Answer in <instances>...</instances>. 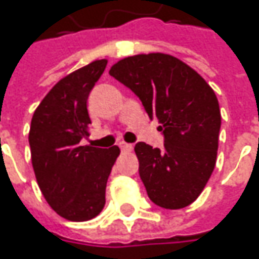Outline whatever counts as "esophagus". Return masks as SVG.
I'll return each mask as SVG.
<instances>
[{
    "label": "esophagus",
    "mask_w": 259,
    "mask_h": 259,
    "mask_svg": "<svg viewBox=\"0 0 259 259\" xmlns=\"http://www.w3.org/2000/svg\"><path fill=\"white\" fill-rule=\"evenodd\" d=\"M118 148L121 149V152H130L133 149V145L126 143V142H120V143H118Z\"/></svg>",
    "instance_id": "esophagus-1"
}]
</instances>
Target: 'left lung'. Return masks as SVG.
I'll return each instance as SVG.
<instances>
[{
	"label": "left lung",
	"instance_id": "8db88e82",
	"mask_svg": "<svg viewBox=\"0 0 259 259\" xmlns=\"http://www.w3.org/2000/svg\"><path fill=\"white\" fill-rule=\"evenodd\" d=\"M110 75L135 93L151 120L162 124V149L145 142L135 145L148 196L159 207H187L216 165L222 117L214 91L188 65L163 53L124 58Z\"/></svg>",
	"mask_w": 259,
	"mask_h": 259
}]
</instances>
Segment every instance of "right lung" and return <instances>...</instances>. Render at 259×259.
Instances as JSON below:
<instances>
[{
  "mask_svg": "<svg viewBox=\"0 0 259 259\" xmlns=\"http://www.w3.org/2000/svg\"><path fill=\"white\" fill-rule=\"evenodd\" d=\"M101 59L69 73L41 100L28 133L31 163L41 194L59 216L93 219L106 204V186L120 149L81 146L91 123L87 100L103 75Z\"/></svg>",
  "mask_w": 259,
  "mask_h": 259,
  "instance_id": "right-lung-1",
  "label": "right lung"
}]
</instances>
